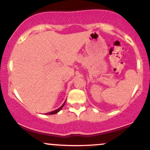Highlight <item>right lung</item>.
<instances>
[{
  "label": "right lung",
  "mask_w": 150,
  "mask_h": 150,
  "mask_svg": "<svg viewBox=\"0 0 150 150\" xmlns=\"http://www.w3.org/2000/svg\"><path fill=\"white\" fill-rule=\"evenodd\" d=\"M64 104H65V102H64V104H63L62 105L61 107H59V108H58V109H57V110H54V111H51V112H48V113H46V115H54V114H56V113L59 112L60 110H61L62 109V107H64Z\"/></svg>",
  "instance_id": "obj_1"
}]
</instances>
